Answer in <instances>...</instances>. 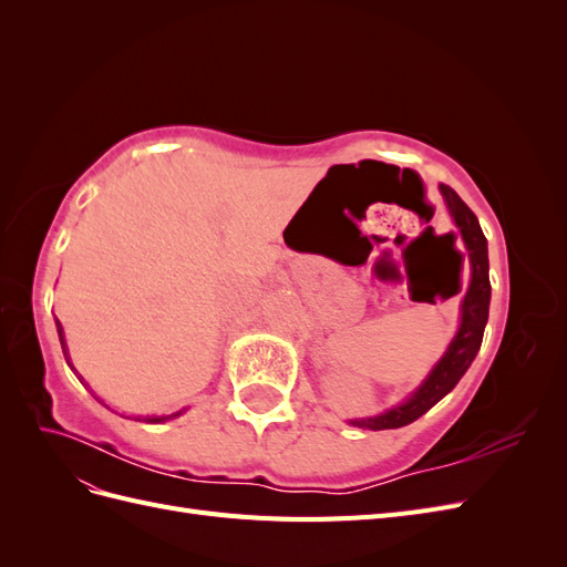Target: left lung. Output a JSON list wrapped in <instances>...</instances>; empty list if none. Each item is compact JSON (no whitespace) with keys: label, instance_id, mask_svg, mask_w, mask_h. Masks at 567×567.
<instances>
[{"label":"left lung","instance_id":"obj_1","mask_svg":"<svg viewBox=\"0 0 567 567\" xmlns=\"http://www.w3.org/2000/svg\"><path fill=\"white\" fill-rule=\"evenodd\" d=\"M440 192L447 210L454 219V225L461 234V241L466 244V260L471 267V281L466 288V296L461 300V323L454 340L450 342L447 352L442 354L440 362L427 373V379L411 392V398L398 406L388 409L385 414L371 416V419H354L352 425L369 427V431H388V427H402L414 423L419 416H423L427 409L435 406L444 394L452 392L454 385L461 381V375L468 371L471 362L475 359L480 342H483L485 323L489 317V260H487V238L480 229V221L473 215L466 203L458 198L452 186L440 184ZM454 238V234H450ZM463 260V255H461ZM461 290V281H456L452 288H447L444 298H452Z\"/></svg>","mask_w":567,"mask_h":567}]
</instances>
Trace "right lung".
<instances>
[{
    "mask_svg": "<svg viewBox=\"0 0 567 567\" xmlns=\"http://www.w3.org/2000/svg\"><path fill=\"white\" fill-rule=\"evenodd\" d=\"M56 329H59V340H61V348H63V354H65V362H68V350H65V338H63V329H61V323H59V319H56ZM71 364V362H68ZM71 369H73V364H71ZM75 371V369H73ZM78 373V371H75ZM182 411H177V414H169V416H144V421H148V423H161V421H167V419H175V416H179Z\"/></svg>",
    "mask_w": 567,
    "mask_h": 567,
    "instance_id": "right-lung-1",
    "label": "right lung"
}]
</instances>
